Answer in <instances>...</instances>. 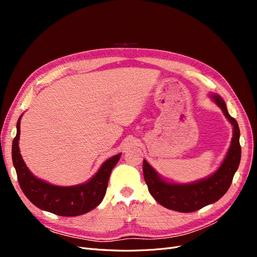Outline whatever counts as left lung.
<instances>
[{
	"instance_id": "obj_1",
	"label": "left lung",
	"mask_w": 257,
	"mask_h": 257,
	"mask_svg": "<svg viewBox=\"0 0 257 257\" xmlns=\"http://www.w3.org/2000/svg\"><path fill=\"white\" fill-rule=\"evenodd\" d=\"M209 97L221 108L232 125V138L226 157L212 175L191 183L170 182L161 177L157 170L144 160V177L150 194L160 205L178 212L196 211L219 200L229 189L240 163L241 147L238 123L229 115L226 104L219 94L210 93Z\"/></svg>"
}]
</instances>
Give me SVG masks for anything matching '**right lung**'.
Listing matches in <instances>:
<instances>
[{
  "label": "right lung",
  "instance_id": "1",
  "mask_svg": "<svg viewBox=\"0 0 257 257\" xmlns=\"http://www.w3.org/2000/svg\"><path fill=\"white\" fill-rule=\"evenodd\" d=\"M17 122V134L12 147L13 164L18 182L28 199L45 211L61 216H77L96 208L105 196L108 180L112 168L121 158V153L106 160L98 172L90 180L72 186H60L38 179L27 167L19 149L20 121Z\"/></svg>",
  "mask_w": 257,
  "mask_h": 257
}]
</instances>
